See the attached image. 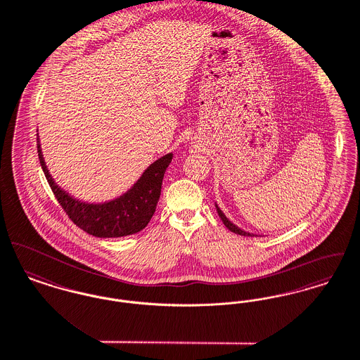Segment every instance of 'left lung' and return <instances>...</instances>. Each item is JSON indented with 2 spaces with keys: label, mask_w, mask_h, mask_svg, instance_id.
<instances>
[{
  "label": "left lung",
  "mask_w": 360,
  "mask_h": 360,
  "mask_svg": "<svg viewBox=\"0 0 360 360\" xmlns=\"http://www.w3.org/2000/svg\"><path fill=\"white\" fill-rule=\"evenodd\" d=\"M215 207H217V212H218L219 218L222 219L224 225H225L230 231H233V233H236V234H240V236H246V237H255V236H256V234H252V233H249V231H245V230H243V229L236 226L231 221H229V218H226V215L222 212V210H221V208L218 207V205H217V203H215Z\"/></svg>",
  "instance_id": "obj_1"
}]
</instances>
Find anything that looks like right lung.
Masks as SVG:
<instances>
[{"label": "right lung", "mask_w": 360, "mask_h": 360, "mask_svg": "<svg viewBox=\"0 0 360 360\" xmlns=\"http://www.w3.org/2000/svg\"><path fill=\"white\" fill-rule=\"evenodd\" d=\"M38 155L44 176L68 217L79 229L100 238L131 236L148 226L161 195L164 173L173 158L169 153L154 161L133 187L119 198L104 203H86L69 195L54 181L44 162L39 136Z\"/></svg>", "instance_id": "obj_1"}]
</instances>
